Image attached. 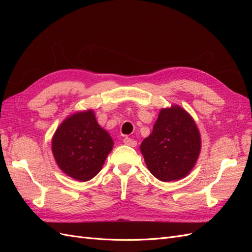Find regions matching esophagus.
<instances>
[{
	"label": "esophagus",
	"instance_id": "esophagus-1",
	"mask_svg": "<svg viewBox=\"0 0 252 252\" xmlns=\"http://www.w3.org/2000/svg\"><path fill=\"white\" fill-rule=\"evenodd\" d=\"M123 143L125 145H128V146H130V147H135L136 146V141H134V140H132L130 138H125L123 140Z\"/></svg>",
	"mask_w": 252,
	"mask_h": 252
}]
</instances>
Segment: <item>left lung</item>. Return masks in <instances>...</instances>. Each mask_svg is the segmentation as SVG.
I'll use <instances>...</instances> for the list:
<instances>
[{
    "instance_id": "8db88e82",
    "label": "left lung",
    "mask_w": 252,
    "mask_h": 252,
    "mask_svg": "<svg viewBox=\"0 0 252 252\" xmlns=\"http://www.w3.org/2000/svg\"><path fill=\"white\" fill-rule=\"evenodd\" d=\"M202 148L199 128L179 105L159 110L154 130L140 150L148 170L162 182L184 179L193 169Z\"/></svg>"
}]
</instances>
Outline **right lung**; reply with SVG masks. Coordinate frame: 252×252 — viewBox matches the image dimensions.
Wrapping results in <instances>:
<instances>
[{
  "label": "right lung",
  "instance_id": "1",
  "mask_svg": "<svg viewBox=\"0 0 252 252\" xmlns=\"http://www.w3.org/2000/svg\"><path fill=\"white\" fill-rule=\"evenodd\" d=\"M113 147L110 134L98 125L93 109L67 117L52 136L51 150L59 168L80 182L100 172Z\"/></svg>",
  "mask_w": 252,
  "mask_h": 252
}]
</instances>
